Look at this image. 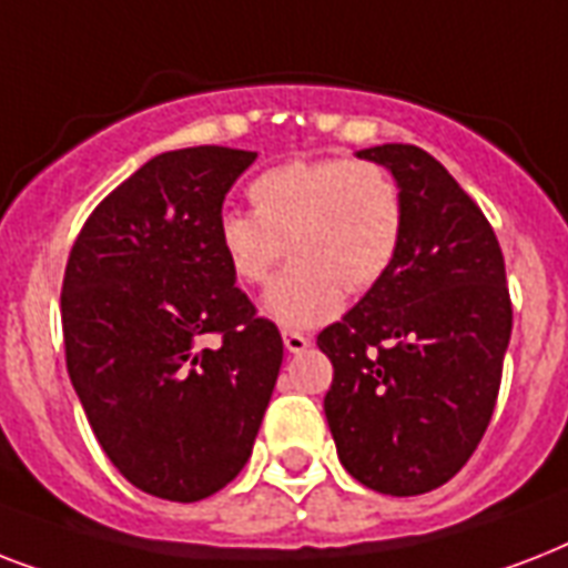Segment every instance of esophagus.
Instances as JSON below:
<instances>
[{
	"label": "esophagus",
	"mask_w": 568,
	"mask_h": 568,
	"mask_svg": "<svg viewBox=\"0 0 568 568\" xmlns=\"http://www.w3.org/2000/svg\"><path fill=\"white\" fill-rule=\"evenodd\" d=\"M283 342L292 354H303V351L310 347V336L301 333V329H283Z\"/></svg>",
	"instance_id": "34e87169"
}]
</instances>
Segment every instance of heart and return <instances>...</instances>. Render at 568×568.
Here are the masks:
<instances>
[{"label": "heart", "instance_id": "obj_1", "mask_svg": "<svg viewBox=\"0 0 568 568\" xmlns=\"http://www.w3.org/2000/svg\"><path fill=\"white\" fill-rule=\"evenodd\" d=\"M247 196L253 212L226 209L217 217V247L244 285H265L292 253L265 297L267 315L292 327L333 318L345 292L374 288L404 244V191L377 162L276 164L250 182Z\"/></svg>", "mask_w": 568, "mask_h": 568}]
</instances>
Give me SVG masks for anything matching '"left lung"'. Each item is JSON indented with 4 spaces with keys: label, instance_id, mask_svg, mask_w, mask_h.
<instances>
[{
    "label": "left lung",
    "instance_id": "8db88e82",
    "mask_svg": "<svg viewBox=\"0 0 568 568\" xmlns=\"http://www.w3.org/2000/svg\"><path fill=\"white\" fill-rule=\"evenodd\" d=\"M404 191L395 265L318 333L333 363L324 413L338 459L374 493L448 484L484 439L501 388L513 303L480 205L413 144L359 150Z\"/></svg>",
    "mask_w": 568,
    "mask_h": 568
}]
</instances>
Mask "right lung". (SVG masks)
<instances>
[{
	"label": "right lung",
	"mask_w": 568,
	"mask_h": 568,
	"mask_svg": "<svg viewBox=\"0 0 568 568\" xmlns=\"http://www.w3.org/2000/svg\"><path fill=\"white\" fill-rule=\"evenodd\" d=\"M253 162L230 146L155 155L88 214L67 258V374L114 468L164 501L239 477L283 365L280 329L214 235Z\"/></svg>",
	"instance_id": "right-lung-1"
}]
</instances>
